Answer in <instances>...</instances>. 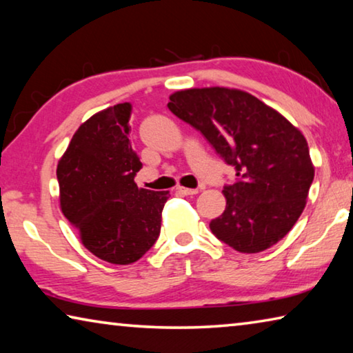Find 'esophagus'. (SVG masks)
<instances>
[{
    "mask_svg": "<svg viewBox=\"0 0 353 353\" xmlns=\"http://www.w3.org/2000/svg\"><path fill=\"white\" fill-rule=\"evenodd\" d=\"M176 191H177V193H181V194H185V196L198 194V193H199V191L196 190V188H185V187H177Z\"/></svg>",
    "mask_w": 353,
    "mask_h": 353,
    "instance_id": "obj_1",
    "label": "esophagus"
}]
</instances>
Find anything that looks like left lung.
I'll return each instance as SVG.
<instances>
[{
  "mask_svg": "<svg viewBox=\"0 0 353 353\" xmlns=\"http://www.w3.org/2000/svg\"><path fill=\"white\" fill-rule=\"evenodd\" d=\"M168 109L205 137L236 182L225 185V210L210 230L227 246L256 254L288 234L307 204L314 177L308 143L272 107L236 88H188Z\"/></svg>",
  "mask_w": 353,
  "mask_h": 353,
  "instance_id": "8db88e82",
  "label": "left lung"
}]
</instances>
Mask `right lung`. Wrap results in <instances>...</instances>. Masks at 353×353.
Returning a JSON list of instances; mask_svg holds the SVG:
<instances>
[{"mask_svg":"<svg viewBox=\"0 0 353 353\" xmlns=\"http://www.w3.org/2000/svg\"><path fill=\"white\" fill-rule=\"evenodd\" d=\"M132 105L117 104L82 123L59 160L61 208L98 259L130 265L154 246L170 191L139 188L129 140Z\"/></svg>","mask_w":353,"mask_h":353,"instance_id":"1","label":"right lung"}]
</instances>
